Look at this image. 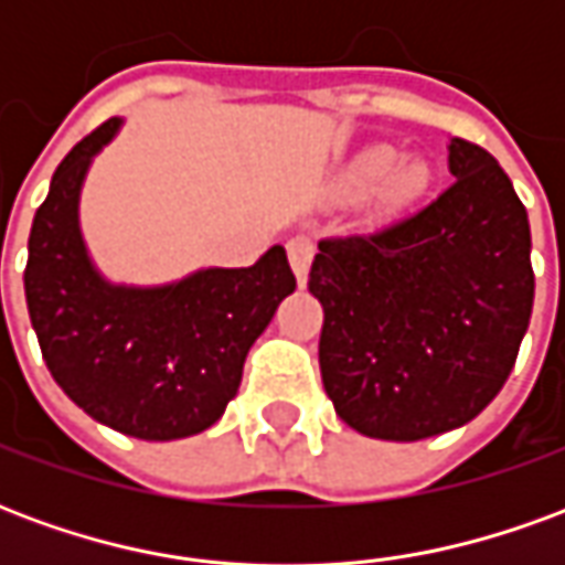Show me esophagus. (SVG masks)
Masks as SVG:
<instances>
[{
  "instance_id": "34e87169",
  "label": "esophagus",
  "mask_w": 565,
  "mask_h": 565,
  "mask_svg": "<svg viewBox=\"0 0 565 565\" xmlns=\"http://www.w3.org/2000/svg\"><path fill=\"white\" fill-rule=\"evenodd\" d=\"M315 250H318V247H315V242L306 238V235H296V238L287 242V257H290V266H294L299 284L306 281L308 266H311V259H315Z\"/></svg>"
}]
</instances>
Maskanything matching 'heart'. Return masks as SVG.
Masks as SVG:
<instances>
[{
  "label": "heart",
  "mask_w": 565,
  "mask_h": 565,
  "mask_svg": "<svg viewBox=\"0 0 565 565\" xmlns=\"http://www.w3.org/2000/svg\"><path fill=\"white\" fill-rule=\"evenodd\" d=\"M393 162H396V150L387 148V145H379V148H369L360 160H356V178L360 181H379L384 174L391 172ZM424 184V169L420 166H403V169H396L391 178L393 193H399V196H408V193H415L417 186Z\"/></svg>",
  "instance_id": "obj_1"
}]
</instances>
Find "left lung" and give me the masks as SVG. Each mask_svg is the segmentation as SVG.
I'll return each instance as SVG.
<instances>
[{
	"label": "left lung",
	"instance_id": "8db88e82",
	"mask_svg": "<svg viewBox=\"0 0 565 565\" xmlns=\"http://www.w3.org/2000/svg\"><path fill=\"white\" fill-rule=\"evenodd\" d=\"M454 184L372 233L320 238V379L335 415L384 441L469 424L509 381L533 315L530 221L481 145L450 139Z\"/></svg>",
	"mask_w": 565,
	"mask_h": 565
}]
</instances>
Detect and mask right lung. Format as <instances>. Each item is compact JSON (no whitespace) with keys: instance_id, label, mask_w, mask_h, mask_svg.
<instances>
[{"instance_id":"1","label":"right lung","mask_w":565,"mask_h":565,"mask_svg":"<svg viewBox=\"0 0 565 565\" xmlns=\"http://www.w3.org/2000/svg\"><path fill=\"white\" fill-rule=\"evenodd\" d=\"M120 127L111 117L68 150L32 221L23 290L54 381L93 420L169 441L217 424L250 344L296 278L281 245L250 269H205L169 287H115L78 230L81 181Z\"/></svg>"}]
</instances>
